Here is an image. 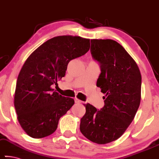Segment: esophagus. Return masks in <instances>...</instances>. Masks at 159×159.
I'll list each match as a JSON object with an SVG mask.
<instances>
[{
    "label": "esophagus",
    "instance_id": "1",
    "mask_svg": "<svg viewBox=\"0 0 159 159\" xmlns=\"http://www.w3.org/2000/svg\"><path fill=\"white\" fill-rule=\"evenodd\" d=\"M75 102L76 103H81L82 101L80 100H79V99H78V98H75Z\"/></svg>",
    "mask_w": 159,
    "mask_h": 159
}]
</instances>
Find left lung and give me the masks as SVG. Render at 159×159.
<instances>
[{
  "mask_svg": "<svg viewBox=\"0 0 159 159\" xmlns=\"http://www.w3.org/2000/svg\"><path fill=\"white\" fill-rule=\"evenodd\" d=\"M90 51L100 64L97 87L105 94V105L99 110L84 105L80 131L92 142L106 144L119 139L134 119L141 103V75L134 59L116 41L92 39Z\"/></svg>",
  "mask_w": 159,
  "mask_h": 159,
  "instance_id": "1",
  "label": "left lung"
}]
</instances>
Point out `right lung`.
<instances>
[{
  "label": "right lung",
  "instance_id": "right-lung-1",
  "mask_svg": "<svg viewBox=\"0 0 159 159\" xmlns=\"http://www.w3.org/2000/svg\"><path fill=\"white\" fill-rule=\"evenodd\" d=\"M89 39L58 36L50 39L31 53L18 75L14 107L20 126L34 139H41L57 130L61 116L75 103L54 91L52 84L64 77L72 59L86 54Z\"/></svg>",
  "mask_w": 159,
  "mask_h": 159
}]
</instances>
